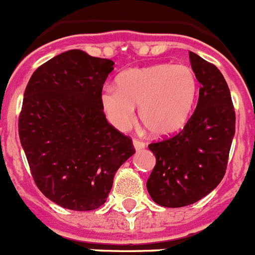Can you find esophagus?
Wrapping results in <instances>:
<instances>
[{"label":"esophagus","mask_w":255,"mask_h":255,"mask_svg":"<svg viewBox=\"0 0 255 255\" xmlns=\"http://www.w3.org/2000/svg\"><path fill=\"white\" fill-rule=\"evenodd\" d=\"M133 146H134V148L138 151V149H143L144 147H146V143L138 138H133Z\"/></svg>","instance_id":"1"}]
</instances>
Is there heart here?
<instances>
[{
	"instance_id": "1",
	"label": "heart",
	"mask_w": 255,
	"mask_h": 255,
	"mask_svg": "<svg viewBox=\"0 0 255 255\" xmlns=\"http://www.w3.org/2000/svg\"><path fill=\"white\" fill-rule=\"evenodd\" d=\"M117 85H107L101 103L109 122L118 129L130 126L139 106V120L154 135H168L189 121L197 97V78L184 64L157 63L126 70Z\"/></svg>"
}]
</instances>
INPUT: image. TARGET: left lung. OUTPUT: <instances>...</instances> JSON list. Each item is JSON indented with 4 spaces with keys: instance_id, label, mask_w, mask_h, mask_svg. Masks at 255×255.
<instances>
[{
    "instance_id": "8db88e82",
    "label": "left lung",
    "mask_w": 255,
    "mask_h": 255,
    "mask_svg": "<svg viewBox=\"0 0 255 255\" xmlns=\"http://www.w3.org/2000/svg\"><path fill=\"white\" fill-rule=\"evenodd\" d=\"M190 61L200 83L196 109L180 132L148 144L156 165L147 190L165 208L191 205L220 184L235 133L234 106L223 74L195 52L190 51Z\"/></svg>"
}]
</instances>
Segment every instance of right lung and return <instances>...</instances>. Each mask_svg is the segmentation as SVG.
Segmentation results:
<instances>
[{
	"mask_svg": "<svg viewBox=\"0 0 255 255\" xmlns=\"http://www.w3.org/2000/svg\"><path fill=\"white\" fill-rule=\"evenodd\" d=\"M109 59L69 50L40 65L25 89L18 135L40 191L77 211L106 203L117 170L135 152L101 103Z\"/></svg>",
	"mask_w": 255,
	"mask_h": 255,
	"instance_id": "obj_1",
	"label": "right lung"
}]
</instances>
